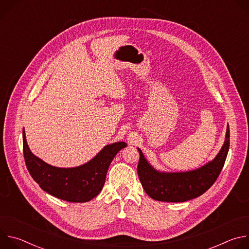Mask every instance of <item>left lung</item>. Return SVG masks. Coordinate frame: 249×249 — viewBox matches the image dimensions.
Masks as SVG:
<instances>
[{
    "label": "left lung",
    "mask_w": 249,
    "mask_h": 249,
    "mask_svg": "<svg viewBox=\"0 0 249 249\" xmlns=\"http://www.w3.org/2000/svg\"><path fill=\"white\" fill-rule=\"evenodd\" d=\"M230 148V127H227L225 143L212 161L190 171L164 172L154 168L138 148L139 179L146 193L162 202H185L205 193L217 180L225 164Z\"/></svg>",
    "instance_id": "1"
}]
</instances>
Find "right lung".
Listing matches in <instances>:
<instances>
[{"instance_id": "right-lung-1", "label": "right lung", "mask_w": 249, "mask_h": 249, "mask_svg": "<svg viewBox=\"0 0 249 249\" xmlns=\"http://www.w3.org/2000/svg\"><path fill=\"white\" fill-rule=\"evenodd\" d=\"M23 157L34 181L50 195L68 202H89L101 191L108 167L117 153L127 147L125 142L106 145L87 163L71 168L50 165L34 156L28 148L24 128Z\"/></svg>"}]
</instances>
